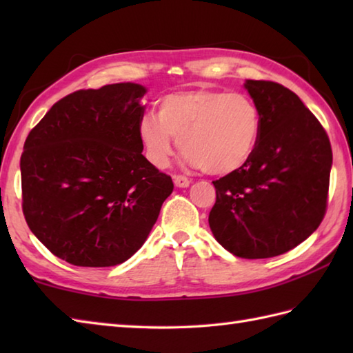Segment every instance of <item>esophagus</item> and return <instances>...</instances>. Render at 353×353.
<instances>
[{"label": "esophagus", "instance_id": "obj_1", "mask_svg": "<svg viewBox=\"0 0 353 353\" xmlns=\"http://www.w3.org/2000/svg\"><path fill=\"white\" fill-rule=\"evenodd\" d=\"M172 182H174L177 188H188L190 183H191L190 179L185 177V176H174V177H172Z\"/></svg>", "mask_w": 353, "mask_h": 353}]
</instances>
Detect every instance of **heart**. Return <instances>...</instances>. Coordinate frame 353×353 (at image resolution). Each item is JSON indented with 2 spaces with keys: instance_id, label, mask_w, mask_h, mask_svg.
<instances>
[{
  "instance_id": "heart-1",
  "label": "heart",
  "mask_w": 353,
  "mask_h": 353,
  "mask_svg": "<svg viewBox=\"0 0 353 353\" xmlns=\"http://www.w3.org/2000/svg\"><path fill=\"white\" fill-rule=\"evenodd\" d=\"M261 133V115L249 97L219 89H190L165 95L157 117L147 114L138 137L147 161L163 170L177 144L183 161L211 174H229L250 159Z\"/></svg>"
}]
</instances>
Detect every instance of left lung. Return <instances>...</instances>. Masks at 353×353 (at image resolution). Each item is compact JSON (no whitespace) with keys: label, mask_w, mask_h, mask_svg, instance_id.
Returning a JSON list of instances; mask_svg holds the SVG:
<instances>
[{"label":"left lung","mask_w":353,"mask_h":353,"mask_svg":"<svg viewBox=\"0 0 353 353\" xmlns=\"http://www.w3.org/2000/svg\"><path fill=\"white\" fill-rule=\"evenodd\" d=\"M244 88L259 110V139L245 165L212 182L209 228L239 258H273L323 220L332 150L319 119L288 88L264 80H245Z\"/></svg>","instance_id":"left-lung-1"}]
</instances>
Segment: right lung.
Instances as JSON below:
<instances>
[{
	"mask_svg": "<svg viewBox=\"0 0 353 353\" xmlns=\"http://www.w3.org/2000/svg\"><path fill=\"white\" fill-rule=\"evenodd\" d=\"M147 88L115 83L59 100L21 156L22 211L47 249L79 267H114L137 253L172 192L142 154Z\"/></svg>",
	"mask_w": 353,
	"mask_h": 353,
	"instance_id": "add662e5",
	"label": "right lung"
}]
</instances>
